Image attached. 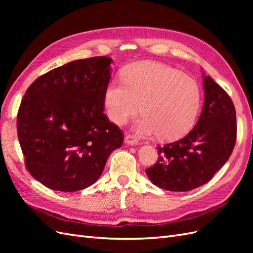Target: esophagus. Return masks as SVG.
<instances>
[{"instance_id": "1", "label": "esophagus", "mask_w": 253, "mask_h": 253, "mask_svg": "<svg viewBox=\"0 0 253 253\" xmlns=\"http://www.w3.org/2000/svg\"><path fill=\"white\" fill-rule=\"evenodd\" d=\"M125 143L128 144V145H135V144H138V139H137L135 136H133L131 134H127V135H126Z\"/></svg>"}]
</instances>
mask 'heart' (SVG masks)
I'll use <instances>...</instances> for the list:
<instances>
[{"mask_svg":"<svg viewBox=\"0 0 253 253\" xmlns=\"http://www.w3.org/2000/svg\"><path fill=\"white\" fill-rule=\"evenodd\" d=\"M106 115L117 126L138 113L134 125L141 136L159 133L164 140L185 136L193 127L202 105V89L193 78L169 65L142 61L128 66L122 82L112 80L104 90Z\"/></svg>","mask_w":253,"mask_h":253,"instance_id":"b5f03b06","label":"heart"}]
</instances>
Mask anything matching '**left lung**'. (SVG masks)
Returning <instances> with one entry per match:
<instances>
[{
    "instance_id": "left-lung-1",
    "label": "left lung",
    "mask_w": 253,
    "mask_h": 253,
    "mask_svg": "<svg viewBox=\"0 0 253 253\" xmlns=\"http://www.w3.org/2000/svg\"><path fill=\"white\" fill-rule=\"evenodd\" d=\"M205 103L195 126L183 138L157 147L156 164L145 169L155 186L186 192L208 182L230 157L236 140V113L231 98L204 76Z\"/></svg>"
}]
</instances>
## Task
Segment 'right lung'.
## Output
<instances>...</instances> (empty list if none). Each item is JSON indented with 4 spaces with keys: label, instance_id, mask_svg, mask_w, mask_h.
<instances>
[{
    "label": "right lung",
    "instance_id": "right-lung-1",
    "mask_svg": "<svg viewBox=\"0 0 253 253\" xmlns=\"http://www.w3.org/2000/svg\"><path fill=\"white\" fill-rule=\"evenodd\" d=\"M109 57L76 60L36 79L22 99L18 138L27 171L45 187L75 192L100 177L124 133L105 116Z\"/></svg>",
    "mask_w": 253,
    "mask_h": 253
}]
</instances>
